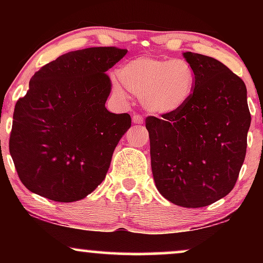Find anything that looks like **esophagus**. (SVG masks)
I'll return each mask as SVG.
<instances>
[{
    "label": "esophagus",
    "instance_id": "obj_1",
    "mask_svg": "<svg viewBox=\"0 0 263 263\" xmlns=\"http://www.w3.org/2000/svg\"><path fill=\"white\" fill-rule=\"evenodd\" d=\"M132 121H134V123H138V125H141V123H143V117H142L141 115H134Z\"/></svg>",
    "mask_w": 263,
    "mask_h": 263
}]
</instances>
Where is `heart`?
Listing matches in <instances>:
<instances>
[{"mask_svg": "<svg viewBox=\"0 0 263 263\" xmlns=\"http://www.w3.org/2000/svg\"><path fill=\"white\" fill-rule=\"evenodd\" d=\"M119 77L126 90L140 98L144 110L156 116H168L185 107L197 81L194 68L186 60L155 57L129 60ZM123 87L112 81L114 92L120 98H126Z\"/></svg>", "mask_w": 263, "mask_h": 263, "instance_id": "1", "label": "heart"}]
</instances>
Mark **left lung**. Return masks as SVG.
I'll use <instances>...</instances> for the list:
<instances>
[{
	"label": "left lung",
	"instance_id": "1",
	"mask_svg": "<svg viewBox=\"0 0 263 263\" xmlns=\"http://www.w3.org/2000/svg\"><path fill=\"white\" fill-rule=\"evenodd\" d=\"M195 90L177 114L149 116L151 165L157 189L171 203L201 208L226 197L245 161L251 115L246 85L219 60L185 52Z\"/></svg>",
	"mask_w": 263,
	"mask_h": 263
}]
</instances>
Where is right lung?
Returning <instances> with one entry per match:
<instances>
[{
    "instance_id": "right-lung-1",
    "label": "right lung",
    "mask_w": 263,
    "mask_h": 263,
    "mask_svg": "<svg viewBox=\"0 0 263 263\" xmlns=\"http://www.w3.org/2000/svg\"><path fill=\"white\" fill-rule=\"evenodd\" d=\"M115 47L63 54L32 77L14 106L10 153L27 189L54 201L81 200L105 179L131 127L128 114L105 107L106 71L126 55Z\"/></svg>"
}]
</instances>
